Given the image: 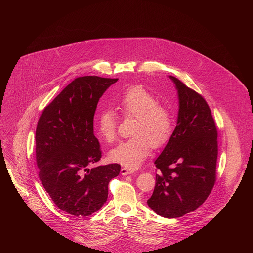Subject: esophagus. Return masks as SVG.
Here are the masks:
<instances>
[{
  "label": "esophagus",
  "mask_w": 253,
  "mask_h": 253,
  "mask_svg": "<svg viewBox=\"0 0 253 253\" xmlns=\"http://www.w3.org/2000/svg\"><path fill=\"white\" fill-rule=\"evenodd\" d=\"M120 173H121V175L126 176V175H129V174H132L133 172L130 171V170H128V169H126V168H122L121 171H120Z\"/></svg>",
  "instance_id": "34e87169"
}]
</instances>
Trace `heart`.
Wrapping results in <instances>:
<instances>
[{
	"label": "heart",
	"mask_w": 253,
	"mask_h": 253,
	"mask_svg": "<svg viewBox=\"0 0 253 253\" xmlns=\"http://www.w3.org/2000/svg\"><path fill=\"white\" fill-rule=\"evenodd\" d=\"M126 116L136 117L132 138L121 142L109 152V159L125 168L137 169L154 147L163 146L173 131V118L166 107L141 86L128 89L117 102ZM116 116L112 110L102 111L97 118V129L102 138L111 142L116 136Z\"/></svg>",
	"instance_id": "heart-1"
}]
</instances>
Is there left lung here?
<instances>
[{
    "label": "left lung",
    "mask_w": 253,
    "mask_h": 253,
    "mask_svg": "<svg viewBox=\"0 0 253 253\" xmlns=\"http://www.w3.org/2000/svg\"><path fill=\"white\" fill-rule=\"evenodd\" d=\"M168 77L177 91L178 115L172 135L154 162L158 173L147 204L162 217L177 218L198 208L214 186L217 130L202 96Z\"/></svg>",
    "instance_id": "obj_1"
}]
</instances>
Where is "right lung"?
Wrapping results in <instances>:
<instances>
[{
    "label": "right lung",
    "instance_id": "right-lung-1",
    "mask_svg": "<svg viewBox=\"0 0 253 253\" xmlns=\"http://www.w3.org/2000/svg\"><path fill=\"white\" fill-rule=\"evenodd\" d=\"M117 81L98 76L72 81L45 108L36 129L41 182L61 210L77 217L104 205L108 184L120 173L117 163L89 168L102 156L93 129L97 104Z\"/></svg>",
    "mask_w": 253,
    "mask_h": 253
}]
</instances>
